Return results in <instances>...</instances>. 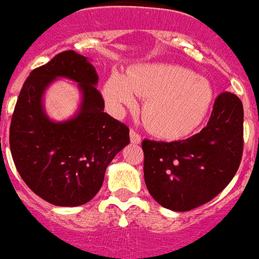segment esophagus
<instances>
[{
    "instance_id": "esophagus-1",
    "label": "esophagus",
    "mask_w": 259,
    "mask_h": 259,
    "mask_svg": "<svg viewBox=\"0 0 259 259\" xmlns=\"http://www.w3.org/2000/svg\"><path fill=\"white\" fill-rule=\"evenodd\" d=\"M130 142L133 143V145L141 143V136L137 133L136 130H130Z\"/></svg>"
}]
</instances>
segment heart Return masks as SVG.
I'll use <instances>...</instances> for the list:
<instances>
[{
    "label": "heart",
    "instance_id": "heart-1",
    "mask_svg": "<svg viewBox=\"0 0 259 259\" xmlns=\"http://www.w3.org/2000/svg\"><path fill=\"white\" fill-rule=\"evenodd\" d=\"M103 92L114 108L136 105L133 92L146 99L143 119L151 133L164 140H180L193 133L213 101L208 80L170 63L141 64L129 69L125 77L112 73Z\"/></svg>",
    "mask_w": 259,
    "mask_h": 259
}]
</instances>
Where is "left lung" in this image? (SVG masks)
Returning <instances> with one entry per match:
<instances>
[{
	"mask_svg": "<svg viewBox=\"0 0 259 259\" xmlns=\"http://www.w3.org/2000/svg\"><path fill=\"white\" fill-rule=\"evenodd\" d=\"M244 149L241 100L223 92L207 126L183 141L143 140V175L150 195L167 209L186 212L208 203L230 183Z\"/></svg>",
	"mask_w": 259,
	"mask_h": 259,
	"instance_id": "obj_1",
	"label": "left lung"
}]
</instances>
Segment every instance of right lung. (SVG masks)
<instances>
[{
	"mask_svg": "<svg viewBox=\"0 0 259 259\" xmlns=\"http://www.w3.org/2000/svg\"><path fill=\"white\" fill-rule=\"evenodd\" d=\"M59 77L78 82L79 110L56 123L44 110L45 89ZM95 67L77 52H60L30 73L10 125L14 164L27 187L59 207H77L96 196L113 158L129 145V127L104 112Z\"/></svg>",
	"mask_w": 259,
	"mask_h": 259,
	"instance_id": "add662e5",
	"label": "right lung"
}]
</instances>
